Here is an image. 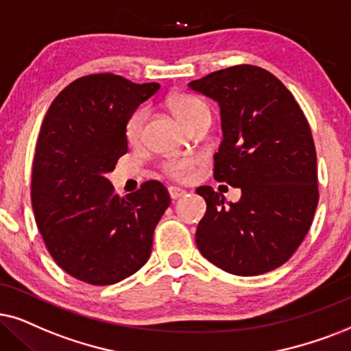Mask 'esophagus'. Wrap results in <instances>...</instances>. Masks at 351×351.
I'll return each instance as SVG.
<instances>
[{"label": "esophagus", "mask_w": 351, "mask_h": 351, "mask_svg": "<svg viewBox=\"0 0 351 351\" xmlns=\"http://www.w3.org/2000/svg\"><path fill=\"white\" fill-rule=\"evenodd\" d=\"M168 194H170V197L173 199V201H176V199L184 196L186 191L181 189V188H176V186H170V188H168Z\"/></svg>", "instance_id": "esophagus-1"}]
</instances>
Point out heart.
<instances>
[{
  "instance_id": "1",
  "label": "heart",
  "mask_w": 351,
  "mask_h": 351,
  "mask_svg": "<svg viewBox=\"0 0 351 351\" xmlns=\"http://www.w3.org/2000/svg\"><path fill=\"white\" fill-rule=\"evenodd\" d=\"M167 105L173 117L178 119L186 130H188L197 118H201L202 114H210L208 113L207 105L204 104L201 99H197V97L191 94L171 95L170 99H168ZM145 118H147V113H145L144 108H137L136 112H132L131 117L128 118L126 126H124V136H126L130 144L139 143L141 136H143ZM193 168L194 162L189 160V158H171V160L163 163V171H165L170 178L178 181L188 180Z\"/></svg>"
}]
</instances>
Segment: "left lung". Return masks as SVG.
I'll return each mask as SVG.
<instances>
[{
  "instance_id": "left-lung-1",
  "label": "left lung",
  "mask_w": 351,
  "mask_h": 351,
  "mask_svg": "<svg viewBox=\"0 0 351 351\" xmlns=\"http://www.w3.org/2000/svg\"><path fill=\"white\" fill-rule=\"evenodd\" d=\"M188 86L220 105L223 139L214 178L241 189L238 202L210 186L196 189L207 204L199 251L234 275L280 267L304 239L319 201L316 147L303 110L259 66H232Z\"/></svg>"
}]
</instances>
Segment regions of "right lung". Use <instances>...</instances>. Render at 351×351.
I'll list each match as a JSON object with an SVG mask.
<instances>
[{"mask_svg":"<svg viewBox=\"0 0 351 351\" xmlns=\"http://www.w3.org/2000/svg\"><path fill=\"white\" fill-rule=\"evenodd\" d=\"M160 88L117 74H90L58 94L42 123L32 163V207L48 252L64 272L112 285L152 252L154 230L170 206L160 181L119 197L106 180L128 152L124 126Z\"/></svg>","mask_w":351,"mask_h":351,"instance_id":"obj_1","label":"right lung"}]
</instances>
